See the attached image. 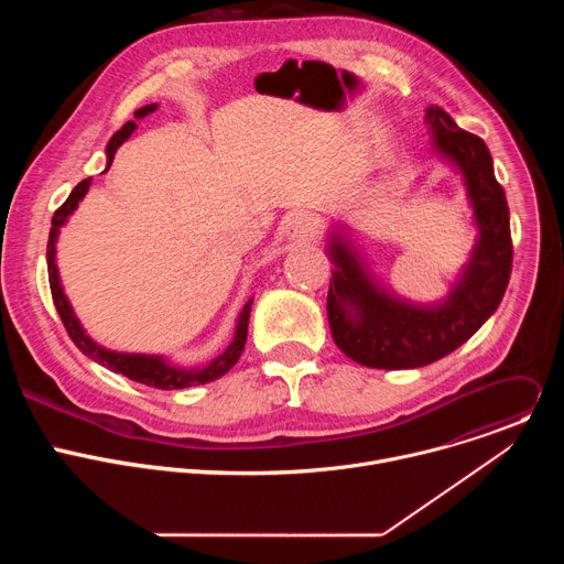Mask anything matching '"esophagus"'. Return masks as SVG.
Segmentation results:
<instances>
[{
    "label": "esophagus",
    "instance_id": "34e87169",
    "mask_svg": "<svg viewBox=\"0 0 564 564\" xmlns=\"http://www.w3.org/2000/svg\"><path fill=\"white\" fill-rule=\"evenodd\" d=\"M318 231V218L312 212H296L285 223V238L288 240H307Z\"/></svg>",
    "mask_w": 564,
    "mask_h": 564
}]
</instances>
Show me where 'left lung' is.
<instances>
[{
  "label": "left lung",
  "instance_id": "8db88e82",
  "mask_svg": "<svg viewBox=\"0 0 564 564\" xmlns=\"http://www.w3.org/2000/svg\"><path fill=\"white\" fill-rule=\"evenodd\" d=\"M424 122L431 151L464 183L477 238L446 296L417 303L372 272L348 227L337 223L328 229L326 254L335 265L328 292L333 339L352 361L368 368L406 370L446 357L498 310L511 276L509 205L496 181L489 147L435 105L426 109Z\"/></svg>",
  "mask_w": 564,
  "mask_h": 564
}]
</instances>
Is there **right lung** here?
<instances>
[{"label": "right lung", "mask_w": 564, "mask_h": 564, "mask_svg": "<svg viewBox=\"0 0 564 564\" xmlns=\"http://www.w3.org/2000/svg\"><path fill=\"white\" fill-rule=\"evenodd\" d=\"M158 109V105H144L140 107L133 118L142 120L149 113H153ZM135 120H129L120 131H116L107 144V170L111 167V160L116 155V151L120 149L122 142L129 140V135L138 129ZM105 170V172H107ZM91 187V178L77 183L75 189L68 194L66 203L53 214L51 220V234H48V246H46V265H48V283H51V294H53V303L57 307V314L62 318V324L68 333V337L73 339V344L83 350L89 359H94L96 364L109 368L111 372H120L124 377H129L131 381L151 386V388H160V390H183V388H192V386H200V383H209L218 377H223L240 357L248 341V324H250V312H252V303L254 296H250L240 310L236 326H234V339L231 344L216 355L212 361L200 364V366H181L176 361H172L165 355H144V352H118L111 348L100 346L96 339L89 337V333L85 330V326L79 324V318L68 301V296L64 294V285L59 281V270H57V238H59V229L68 223L70 214L77 209L79 200L87 196Z\"/></svg>", "instance_id": "add662e5"}]
</instances>
